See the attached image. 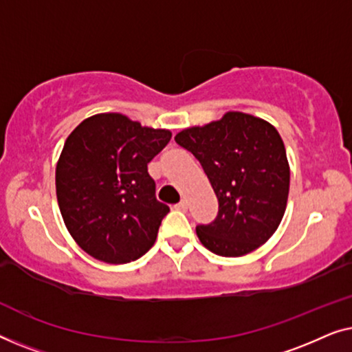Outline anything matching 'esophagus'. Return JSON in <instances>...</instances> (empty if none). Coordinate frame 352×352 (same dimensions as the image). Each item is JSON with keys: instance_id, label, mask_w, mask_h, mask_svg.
<instances>
[{"instance_id": "obj_1", "label": "esophagus", "mask_w": 352, "mask_h": 352, "mask_svg": "<svg viewBox=\"0 0 352 352\" xmlns=\"http://www.w3.org/2000/svg\"><path fill=\"white\" fill-rule=\"evenodd\" d=\"M175 208L179 210V211H186L187 210V201L186 200H181L179 204L175 205Z\"/></svg>"}]
</instances>
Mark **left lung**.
<instances>
[{
  "label": "left lung",
  "mask_w": 352,
  "mask_h": 352,
  "mask_svg": "<svg viewBox=\"0 0 352 352\" xmlns=\"http://www.w3.org/2000/svg\"><path fill=\"white\" fill-rule=\"evenodd\" d=\"M176 144L200 162L218 197V216L197 226L205 248L243 256L276 232L287 208L290 166L280 134L271 123L242 112L182 129Z\"/></svg>",
  "instance_id": "obj_1"
}]
</instances>
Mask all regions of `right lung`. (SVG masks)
<instances>
[{
	"mask_svg": "<svg viewBox=\"0 0 352 352\" xmlns=\"http://www.w3.org/2000/svg\"><path fill=\"white\" fill-rule=\"evenodd\" d=\"M170 139L168 129L141 126L122 113H98L70 133L57 162L56 194L81 250L124 264L152 248L170 208L157 200L147 163Z\"/></svg>",
	"mask_w": 352,
	"mask_h": 352,
	"instance_id": "obj_1",
	"label": "right lung"
}]
</instances>
